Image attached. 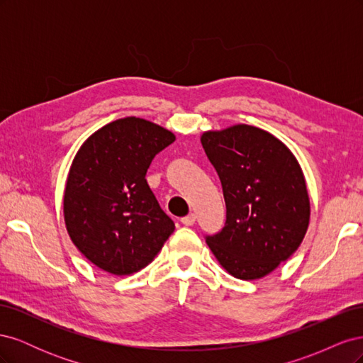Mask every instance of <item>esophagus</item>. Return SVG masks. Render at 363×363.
Masks as SVG:
<instances>
[{"instance_id":"obj_1","label":"esophagus","mask_w":363,"mask_h":363,"mask_svg":"<svg viewBox=\"0 0 363 363\" xmlns=\"http://www.w3.org/2000/svg\"><path fill=\"white\" fill-rule=\"evenodd\" d=\"M195 219H196V216L194 215V213H189V215H186L184 218H182V224H184V225H194L195 224Z\"/></svg>"}]
</instances>
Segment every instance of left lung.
I'll return each instance as SVG.
<instances>
[{
	"mask_svg": "<svg viewBox=\"0 0 363 363\" xmlns=\"http://www.w3.org/2000/svg\"><path fill=\"white\" fill-rule=\"evenodd\" d=\"M201 144L227 207L223 230L206 236V242L233 277H265L294 255L309 225L300 164L283 142L247 124L206 131Z\"/></svg>",
	"mask_w": 363,
	"mask_h": 363,
	"instance_id": "left-lung-1",
	"label": "left lung"
}]
</instances>
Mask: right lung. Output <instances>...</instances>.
<instances>
[{
    "label": "right lung",
    "instance_id": "obj_1",
    "mask_svg": "<svg viewBox=\"0 0 363 363\" xmlns=\"http://www.w3.org/2000/svg\"><path fill=\"white\" fill-rule=\"evenodd\" d=\"M175 136L128 116L96 130L77 152L65 188V224L74 245L115 276L145 268L174 232L147 183L152 159Z\"/></svg>",
    "mask_w": 363,
    "mask_h": 363
}]
</instances>
